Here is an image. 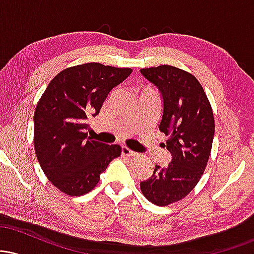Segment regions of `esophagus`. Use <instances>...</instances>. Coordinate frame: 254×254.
Returning a JSON list of instances; mask_svg holds the SVG:
<instances>
[{
	"mask_svg": "<svg viewBox=\"0 0 254 254\" xmlns=\"http://www.w3.org/2000/svg\"><path fill=\"white\" fill-rule=\"evenodd\" d=\"M122 155L123 156H135L136 153L124 145V147H122Z\"/></svg>",
	"mask_w": 254,
	"mask_h": 254,
	"instance_id": "obj_1",
	"label": "esophagus"
}]
</instances>
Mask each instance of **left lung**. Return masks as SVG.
Masks as SVG:
<instances>
[{"label":"left lung","instance_id":"8db88e82","mask_svg":"<svg viewBox=\"0 0 254 254\" xmlns=\"http://www.w3.org/2000/svg\"><path fill=\"white\" fill-rule=\"evenodd\" d=\"M141 74L162 95L159 129L170 136L166 148L172 160L166 167L156 165L139 185L149 202L166 206L188 196L203 176L214 139V113L203 87L190 72L165 64L141 69Z\"/></svg>","mask_w":254,"mask_h":254}]
</instances>
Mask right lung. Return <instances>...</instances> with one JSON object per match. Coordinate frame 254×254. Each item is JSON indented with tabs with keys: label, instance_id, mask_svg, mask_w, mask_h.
<instances>
[{
	"label": "right lung",
	"instance_id": "1",
	"mask_svg": "<svg viewBox=\"0 0 254 254\" xmlns=\"http://www.w3.org/2000/svg\"><path fill=\"white\" fill-rule=\"evenodd\" d=\"M130 68L86 63L64 69L51 80L34 111V150L51 184L68 196H82L122 153L88 136L87 119L100 112L109 93Z\"/></svg>",
	"mask_w": 254,
	"mask_h": 254
}]
</instances>
